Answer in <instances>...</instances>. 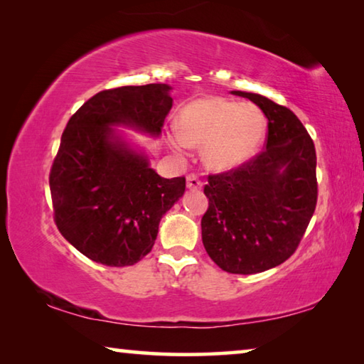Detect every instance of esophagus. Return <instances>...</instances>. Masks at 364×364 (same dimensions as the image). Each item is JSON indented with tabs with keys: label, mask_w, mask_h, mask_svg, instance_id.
I'll return each instance as SVG.
<instances>
[{
	"label": "esophagus",
	"mask_w": 364,
	"mask_h": 364,
	"mask_svg": "<svg viewBox=\"0 0 364 364\" xmlns=\"http://www.w3.org/2000/svg\"><path fill=\"white\" fill-rule=\"evenodd\" d=\"M186 186L189 189H200L202 188V181L197 178L196 175H188L186 178Z\"/></svg>",
	"instance_id": "1"
}]
</instances>
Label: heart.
Returning a JSON list of instances; mask_svg holds the SVG:
<instances>
[{"label": "heart", "mask_w": 364, "mask_h": 364, "mask_svg": "<svg viewBox=\"0 0 364 364\" xmlns=\"http://www.w3.org/2000/svg\"><path fill=\"white\" fill-rule=\"evenodd\" d=\"M264 130L267 120L255 104L202 97L178 114V132L168 134V144L178 154L189 146H202V160L207 167L226 171L255 156Z\"/></svg>", "instance_id": "b5f03b06"}]
</instances>
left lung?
<instances>
[{"instance_id": "obj_1", "label": "left lung", "mask_w": 364, "mask_h": 364, "mask_svg": "<svg viewBox=\"0 0 364 364\" xmlns=\"http://www.w3.org/2000/svg\"><path fill=\"white\" fill-rule=\"evenodd\" d=\"M231 93L263 110L268 136L249 162L208 176L202 242L221 269L254 274L278 267L299 247L316 207V151L291 109L262 95Z\"/></svg>"}]
</instances>
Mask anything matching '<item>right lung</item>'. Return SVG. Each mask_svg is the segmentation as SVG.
<instances>
[{
	"label": "right lung",
	"mask_w": 364,
	"mask_h": 364,
	"mask_svg": "<svg viewBox=\"0 0 364 364\" xmlns=\"http://www.w3.org/2000/svg\"><path fill=\"white\" fill-rule=\"evenodd\" d=\"M171 86L104 90L70 117L49 188L58 230L78 252L107 267H130L149 254L160 218L186 189L184 176L162 178L144 152L114 127L162 133Z\"/></svg>",
	"instance_id": "obj_1"
}]
</instances>
